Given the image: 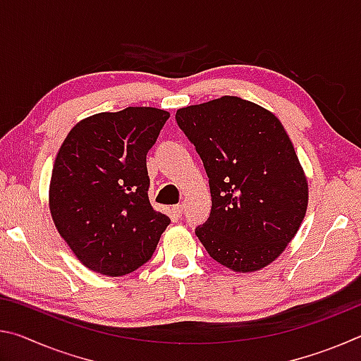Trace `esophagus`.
Returning <instances> with one entry per match:
<instances>
[{"label": "esophagus", "mask_w": 361, "mask_h": 361, "mask_svg": "<svg viewBox=\"0 0 361 361\" xmlns=\"http://www.w3.org/2000/svg\"><path fill=\"white\" fill-rule=\"evenodd\" d=\"M173 215L176 216V218H181V215H183V210H185V205L183 204H176V205H173Z\"/></svg>", "instance_id": "obj_1"}]
</instances>
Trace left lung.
Here are the masks:
<instances>
[{"instance_id": "obj_1", "label": "left lung", "mask_w": 361, "mask_h": 361, "mask_svg": "<svg viewBox=\"0 0 361 361\" xmlns=\"http://www.w3.org/2000/svg\"><path fill=\"white\" fill-rule=\"evenodd\" d=\"M176 124L204 162L210 216L195 228L207 253L235 272L279 258L307 209V180L283 126L239 97L181 108Z\"/></svg>"}]
</instances>
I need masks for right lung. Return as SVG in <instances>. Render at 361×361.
Returning a JSON list of instances; mask_svg holds the SVG:
<instances>
[{"label": "right lung", "mask_w": 361, "mask_h": 361, "mask_svg": "<svg viewBox=\"0 0 361 361\" xmlns=\"http://www.w3.org/2000/svg\"><path fill=\"white\" fill-rule=\"evenodd\" d=\"M170 114L129 106L100 113L66 135L49 205L60 235L90 271L121 277L151 259L170 218L149 204L146 154Z\"/></svg>", "instance_id": "obj_1"}]
</instances>
